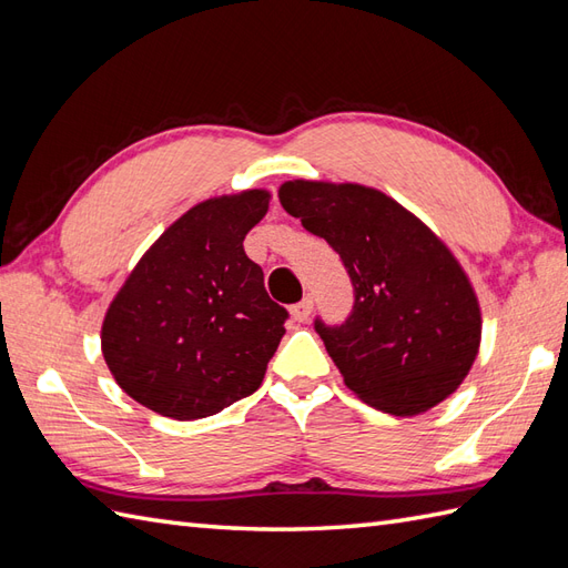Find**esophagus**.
<instances>
[{"instance_id": "1", "label": "esophagus", "mask_w": 568, "mask_h": 568, "mask_svg": "<svg viewBox=\"0 0 568 568\" xmlns=\"http://www.w3.org/2000/svg\"><path fill=\"white\" fill-rule=\"evenodd\" d=\"M312 310H314V302H312V297H304L302 302H297V304H295L293 310H290V314H293L295 322H307L310 314H312Z\"/></svg>"}]
</instances>
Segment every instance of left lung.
<instances>
[{
	"label": "left lung",
	"mask_w": 568,
	"mask_h": 568,
	"mask_svg": "<svg viewBox=\"0 0 568 568\" xmlns=\"http://www.w3.org/2000/svg\"><path fill=\"white\" fill-rule=\"evenodd\" d=\"M278 199L341 254L355 285L343 326L316 322L345 386L398 417L454 394L479 353L483 312L446 242L396 199L357 182L287 180Z\"/></svg>",
	"instance_id": "1"
}]
</instances>
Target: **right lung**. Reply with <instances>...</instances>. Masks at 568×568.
<instances>
[{
    "label": "right lung",
    "instance_id": "add662e5",
    "mask_svg": "<svg viewBox=\"0 0 568 568\" xmlns=\"http://www.w3.org/2000/svg\"><path fill=\"white\" fill-rule=\"evenodd\" d=\"M268 189L196 203L160 235L112 297L100 347L126 396L172 419H201L254 394L287 312L264 287L244 237Z\"/></svg>",
    "mask_w": 568,
    "mask_h": 568
}]
</instances>
